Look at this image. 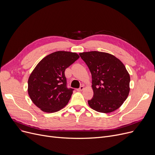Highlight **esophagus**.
<instances>
[{"mask_svg": "<svg viewBox=\"0 0 155 155\" xmlns=\"http://www.w3.org/2000/svg\"><path fill=\"white\" fill-rule=\"evenodd\" d=\"M84 89V86H80V88L77 89V91H79V92H80V91H83Z\"/></svg>", "mask_w": 155, "mask_h": 155, "instance_id": "obj_1", "label": "esophagus"}]
</instances>
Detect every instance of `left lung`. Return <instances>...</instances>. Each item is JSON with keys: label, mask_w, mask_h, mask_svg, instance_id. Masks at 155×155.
Instances as JSON below:
<instances>
[{"label": "left lung", "mask_w": 155, "mask_h": 155, "mask_svg": "<svg viewBox=\"0 0 155 155\" xmlns=\"http://www.w3.org/2000/svg\"><path fill=\"white\" fill-rule=\"evenodd\" d=\"M92 74L93 98L88 101L92 109L109 113L119 108L129 93L130 76L124 64L110 54L89 51L79 54Z\"/></svg>", "instance_id": "left-lung-1"}]
</instances>
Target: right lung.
I'll use <instances>...</instances> for the list:
<instances>
[{"label":"right lung","instance_id":"obj_1","mask_svg":"<svg viewBox=\"0 0 155 155\" xmlns=\"http://www.w3.org/2000/svg\"><path fill=\"white\" fill-rule=\"evenodd\" d=\"M79 58L76 53L59 51L41 60L28 79V94L45 112L61 110L70 101L74 89L67 87L64 71Z\"/></svg>","mask_w":155,"mask_h":155}]
</instances>
